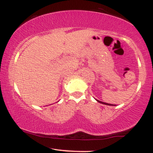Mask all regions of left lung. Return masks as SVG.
<instances>
[{
    "label": "left lung",
    "instance_id": "left-lung-1",
    "mask_svg": "<svg viewBox=\"0 0 153 153\" xmlns=\"http://www.w3.org/2000/svg\"><path fill=\"white\" fill-rule=\"evenodd\" d=\"M98 102H100V103L101 104H105V105H108V106H116L114 105V104H108V103H105V102H101V101H99V100H96Z\"/></svg>",
    "mask_w": 153,
    "mask_h": 153
}]
</instances>
